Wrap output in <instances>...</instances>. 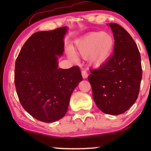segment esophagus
I'll return each instance as SVG.
<instances>
[{"mask_svg": "<svg viewBox=\"0 0 151 151\" xmlns=\"http://www.w3.org/2000/svg\"><path fill=\"white\" fill-rule=\"evenodd\" d=\"M82 78H84V79H85L88 77V73L87 71H86V70H83V71H82Z\"/></svg>", "mask_w": 151, "mask_h": 151, "instance_id": "obj_1", "label": "esophagus"}]
</instances>
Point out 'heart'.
<instances>
[{
    "mask_svg": "<svg viewBox=\"0 0 151 151\" xmlns=\"http://www.w3.org/2000/svg\"><path fill=\"white\" fill-rule=\"evenodd\" d=\"M114 46L112 35L107 32H92L84 37L78 45V55L88 58L91 63L98 67L110 56Z\"/></svg>",
    "mask_w": 151,
    "mask_h": 151,
    "instance_id": "heart-1",
    "label": "heart"
}]
</instances>
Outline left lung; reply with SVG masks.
Segmentation results:
<instances>
[{"instance_id":"obj_1","label":"left lung","mask_w":151,"mask_h":151,"mask_svg":"<svg viewBox=\"0 0 151 151\" xmlns=\"http://www.w3.org/2000/svg\"><path fill=\"white\" fill-rule=\"evenodd\" d=\"M115 40L113 54L104 65L91 69L88 80L93 98L103 113H124L137 99L142 78L141 57L129 33L116 23H110Z\"/></svg>"}]
</instances>
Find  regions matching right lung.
<instances>
[{
  "mask_svg": "<svg viewBox=\"0 0 151 151\" xmlns=\"http://www.w3.org/2000/svg\"><path fill=\"white\" fill-rule=\"evenodd\" d=\"M66 27L32 34L15 64L14 83L20 104L34 118L53 122L67 113L74 88L82 80L78 66L58 69L64 52Z\"/></svg>",
  "mask_w": 151,
  "mask_h": 151,
  "instance_id": "right-lung-1",
  "label": "right lung"
}]
</instances>
